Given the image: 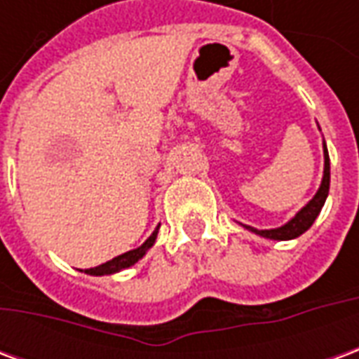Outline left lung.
Segmentation results:
<instances>
[{
  "label": "left lung",
  "instance_id": "left-lung-1",
  "mask_svg": "<svg viewBox=\"0 0 359 359\" xmlns=\"http://www.w3.org/2000/svg\"><path fill=\"white\" fill-rule=\"evenodd\" d=\"M325 149V171H323V180H321V187L317 190V194L313 196V200L302 208L296 217L290 219L286 225L278 226V229H271V231H257L254 226H248L252 233L259 234V236H265V238H273V241H290V238H296L308 231L309 226L313 225V221L319 215V211L323 208L325 200H327V194H329V182H331V165H329V151H327V146L323 142Z\"/></svg>",
  "mask_w": 359,
  "mask_h": 359
}]
</instances>
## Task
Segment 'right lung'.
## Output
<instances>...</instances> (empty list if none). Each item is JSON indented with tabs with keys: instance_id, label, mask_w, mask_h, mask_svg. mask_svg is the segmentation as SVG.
Instances as JSON below:
<instances>
[{
	"instance_id": "1",
	"label": "right lung",
	"mask_w": 359,
	"mask_h": 359,
	"mask_svg": "<svg viewBox=\"0 0 359 359\" xmlns=\"http://www.w3.org/2000/svg\"><path fill=\"white\" fill-rule=\"evenodd\" d=\"M157 231H159V226L154 231V234L149 236L148 241L142 244L140 248L130 250V252H126V254H121V256L109 259L107 264H102V265H97V267H92V269H86L84 273H88V275H111V273H117V271L130 267V265L136 264L140 257H144V254L154 246V242H156L157 238Z\"/></svg>"
}]
</instances>
